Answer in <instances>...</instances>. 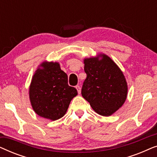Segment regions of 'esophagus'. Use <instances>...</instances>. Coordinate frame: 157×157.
Returning a JSON list of instances; mask_svg holds the SVG:
<instances>
[{"label": "esophagus", "mask_w": 157, "mask_h": 157, "mask_svg": "<svg viewBox=\"0 0 157 157\" xmlns=\"http://www.w3.org/2000/svg\"><path fill=\"white\" fill-rule=\"evenodd\" d=\"M76 89H77V91H78V94H81V87L79 86H76Z\"/></svg>", "instance_id": "1"}]
</instances>
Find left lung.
<instances>
[{
    "label": "left lung",
    "mask_w": 157,
    "mask_h": 157,
    "mask_svg": "<svg viewBox=\"0 0 157 157\" xmlns=\"http://www.w3.org/2000/svg\"><path fill=\"white\" fill-rule=\"evenodd\" d=\"M83 62L87 76L81 95L99 115H112L121 108L127 96V83L123 72L104 53L86 58Z\"/></svg>",
    "instance_id": "8db88e82"
}]
</instances>
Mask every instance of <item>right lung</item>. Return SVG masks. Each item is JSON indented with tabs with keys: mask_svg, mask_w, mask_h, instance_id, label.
I'll list each match as a JSON object with an SVG mask.
<instances>
[{
	"mask_svg": "<svg viewBox=\"0 0 157 157\" xmlns=\"http://www.w3.org/2000/svg\"><path fill=\"white\" fill-rule=\"evenodd\" d=\"M78 92L68 84V76L58 62L44 61L34 73L29 98L34 111L51 121L61 119Z\"/></svg>",
	"mask_w": 157,
	"mask_h": 157,
	"instance_id": "obj_1",
	"label": "right lung"
}]
</instances>
